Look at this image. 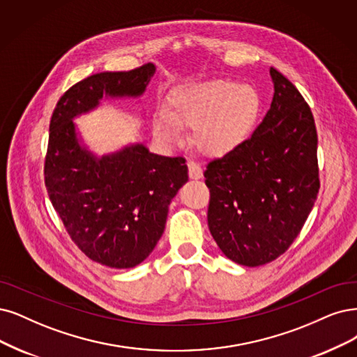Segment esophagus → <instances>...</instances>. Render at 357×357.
Listing matches in <instances>:
<instances>
[{
  "label": "esophagus",
  "instance_id": "34e87169",
  "mask_svg": "<svg viewBox=\"0 0 357 357\" xmlns=\"http://www.w3.org/2000/svg\"><path fill=\"white\" fill-rule=\"evenodd\" d=\"M187 165H188V174L191 179H200L203 176V169L199 163L194 160H188Z\"/></svg>",
  "mask_w": 357,
  "mask_h": 357
}]
</instances>
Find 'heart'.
<instances>
[{"mask_svg": "<svg viewBox=\"0 0 357 357\" xmlns=\"http://www.w3.org/2000/svg\"><path fill=\"white\" fill-rule=\"evenodd\" d=\"M260 114L257 91L228 79H207L183 84L169 94V110L154 116L158 139L175 144L182 126H195L194 139L210 155L225 154L252 134Z\"/></svg>", "mask_w": 357, "mask_h": 357, "instance_id": "heart-1", "label": "heart"}]
</instances>
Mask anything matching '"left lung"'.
Returning <instances> with one entry per match:
<instances>
[{"label": "left lung", "instance_id": "left-lung-1", "mask_svg": "<svg viewBox=\"0 0 357 357\" xmlns=\"http://www.w3.org/2000/svg\"><path fill=\"white\" fill-rule=\"evenodd\" d=\"M273 98L253 135L208 162L207 222L232 261L260 266L293 244L319 192L318 134L298 89L271 68Z\"/></svg>", "mask_w": 357, "mask_h": 357}]
</instances>
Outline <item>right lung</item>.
I'll return each mask as SVG.
<instances>
[{
	"mask_svg": "<svg viewBox=\"0 0 357 357\" xmlns=\"http://www.w3.org/2000/svg\"><path fill=\"white\" fill-rule=\"evenodd\" d=\"M154 72L147 63L92 75L64 92L50 122L44 176L52 207L81 252L114 269L134 268L153 252L188 167L183 157L157 155L142 144L98 158L79 142L73 119L102 96L139 97Z\"/></svg>",
	"mask_w": 357,
	"mask_h": 357,
	"instance_id": "add662e5",
	"label": "right lung"
}]
</instances>
